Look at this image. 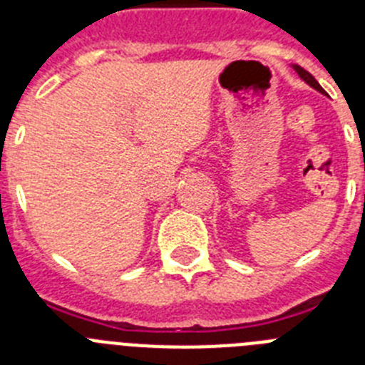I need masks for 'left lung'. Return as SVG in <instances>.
<instances>
[{
	"label": "left lung",
	"instance_id": "left-lung-1",
	"mask_svg": "<svg viewBox=\"0 0 365 365\" xmlns=\"http://www.w3.org/2000/svg\"><path fill=\"white\" fill-rule=\"evenodd\" d=\"M292 69H294L296 73H298V76L303 80V82L309 83V86H311L312 89H316V91H320V93H324V95H325L324 87H322L320 83L316 82V78H314V76H312L311 73H309V71H305V69H303V67H299V66H292Z\"/></svg>",
	"mask_w": 365,
	"mask_h": 365
}]
</instances>
